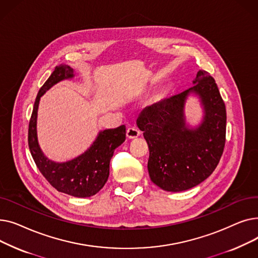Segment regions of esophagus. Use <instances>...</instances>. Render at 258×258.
<instances>
[{
	"label": "esophagus",
	"mask_w": 258,
	"mask_h": 258,
	"mask_svg": "<svg viewBox=\"0 0 258 258\" xmlns=\"http://www.w3.org/2000/svg\"><path fill=\"white\" fill-rule=\"evenodd\" d=\"M140 131L136 127H128L126 131V137L128 139H135L140 136Z\"/></svg>",
	"instance_id": "obj_1"
}]
</instances>
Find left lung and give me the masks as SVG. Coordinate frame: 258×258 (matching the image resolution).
<instances>
[{
	"label": "left lung",
	"mask_w": 258,
	"mask_h": 258,
	"mask_svg": "<svg viewBox=\"0 0 258 258\" xmlns=\"http://www.w3.org/2000/svg\"><path fill=\"white\" fill-rule=\"evenodd\" d=\"M192 87L147 106L137 126L150 148L147 169L161 189L184 191L205 181L218 166L226 139V106L210 74L200 70ZM196 97L202 108L198 125L185 120L184 106Z\"/></svg>",
	"instance_id": "1"
}]
</instances>
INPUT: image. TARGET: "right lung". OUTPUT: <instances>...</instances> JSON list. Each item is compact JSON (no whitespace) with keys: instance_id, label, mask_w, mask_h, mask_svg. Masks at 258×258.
Here are the masks:
<instances>
[{"instance_id":"add662e5","label":"right lung","mask_w":258,"mask_h":258,"mask_svg":"<svg viewBox=\"0 0 258 258\" xmlns=\"http://www.w3.org/2000/svg\"><path fill=\"white\" fill-rule=\"evenodd\" d=\"M75 77L68 64L55 68L36 96L29 122L28 144L38 170L56 190L76 198L96 195L110 174V161L114 151L125 141V125L100 131L86 152L74 159L56 162L49 159L40 148L37 137V111L40 97L54 85Z\"/></svg>"}]
</instances>
